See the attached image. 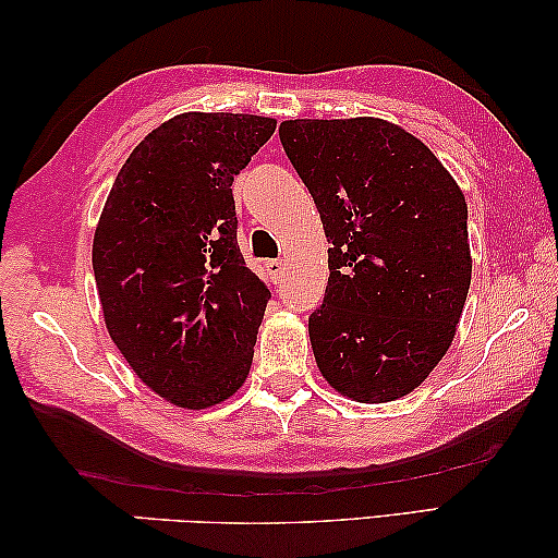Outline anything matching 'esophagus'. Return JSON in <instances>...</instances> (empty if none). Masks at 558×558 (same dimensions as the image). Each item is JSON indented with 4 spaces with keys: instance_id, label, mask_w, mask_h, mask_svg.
I'll use <instances>...</instances> for the list:
<instances>
[{
    "instance_id": "esophagus-1",
    "label": "esophagus",
    "mask_w": 558,
    "mask_h": 558,
    "mask_svg": "<svg viewBox=\"0 0 558 558\" xmlns=\"http://www.w3.org/2000/svg\"><path fill=\"white\" fill-rule=\"evenodd\" d=\"M267 271L271 274V279H281V277H284V262H281V259L267 262Z\"/></svg>"
}]
</instances>
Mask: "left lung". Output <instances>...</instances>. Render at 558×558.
Wrapping results in <instances>:
<instances>
[{
    "instance_id": "left-lung-1",
    "label": "left lung",
    "mask_w": 558,
    "mask_h": 558,
    "mask_svg": "<svg viewBox=\"0 0 558 558\" xmlns=\"http://www.w3.org/2000/svg\"><path fill=\"white\" fill-rule=\"evenodd\" d=\"M279 141L331 244L324 304L308 316L318 371L359 403L403 398L450 349L468 299L462 190L380 118L284 121Z\"/></svg>"
}]
</instances>
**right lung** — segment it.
<instances>
[{"label": "right lung", "mask_w": 558, "mask_h": 558, "mask_svg": "<svg viewBox=\"0 0 558 558\" xmlns=\"http://www.w3.org/2000/svg\"><path fill=\"white\" fill-rule=\"evenodd\" d=\"M277 121L182 113L118 172L94 236L106 328L145 386L203 410L242 388L271 299L236 244L232 182Z\"/></svg>", "instance_id": "add662e5"}]
</instances>
